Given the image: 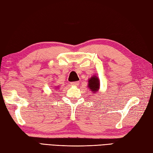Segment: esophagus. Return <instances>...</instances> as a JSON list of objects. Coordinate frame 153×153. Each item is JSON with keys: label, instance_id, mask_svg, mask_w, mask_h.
I'll return each mask as SVG.
<instances>
[{"label": "esophagus", "instance_id": "34e87169", "mask_svg": "<svg viewBox=\"0 0 153 153\" xmlns=\"http://www.w3.org/2000/svg\"><path fill=\"white\" fill-rule=\"evenodd\" d=\"M80 82L79 81H74V82H71V85L72 86H78Z\"/></svg>", "mask_w": 153, "mask_h": 153}]
</instances>
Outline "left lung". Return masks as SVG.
I'll return each instance as SVG.
<instances>
[{"label":"left lung","instance_id":"1","mask_svg":"<svg viewBox=\"0 0 153 153\" xmlns=\"http://www.w3.org/2000/svg\"><path fill=\"white\" fill-rule=\"evenodd\" d=\"M88 87H89V89L92 91H94V93L97 92L99 88H100V80L96 77V76H94L91 78L89 80V85H88Z\"/></svg>","mask_w":153,"mask_h":153}]
</instances>
